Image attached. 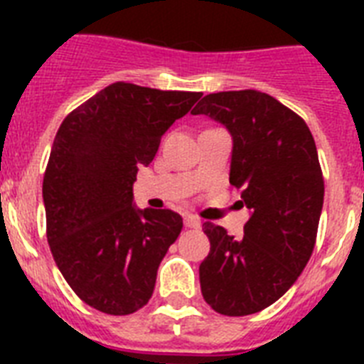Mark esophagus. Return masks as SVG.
<instances>
[{"label": "esophagus", "mask_w": 364, "mask_h": 364, "mask_svg": "<svg viewBox=\"0 0 364 364\" xmlns=\"http://www.w3.org/2000/svg\"><path fill=\"white\" fill-rule=\"evenodd\" d=\"M185 227L200 228V219L194 215H185Z\"/></svg>", "instance_id": "34e87169"}]
</instances>
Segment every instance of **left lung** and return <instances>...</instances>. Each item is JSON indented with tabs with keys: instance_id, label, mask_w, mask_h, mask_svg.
Instances as JSON below:
<instances>
[{
	"instance_id": "1",
	"label": "left lung",
	"mask_w": 364,
	"mask_h": 364,
	"mask_svg": "<svg viewBox=\"0 0 364 364\" xmlns=\"http://www.w3.org/2000/svg\"><path fill=\"white\" fill-rule=\"evenodd\" d=\"M193 115L232 134L230 185L251 210L242 240L204 223L202 296L223 316L257 314L287 293L316 247L325 194L316 141L302 117L259 90L208 94Z\"/></svg>"
}]
</instances>
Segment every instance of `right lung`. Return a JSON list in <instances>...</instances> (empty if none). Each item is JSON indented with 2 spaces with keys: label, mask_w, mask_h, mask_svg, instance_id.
Wrapping results in <instances>:
<instances>
[{
  "label": "right lung",
  "mask_w": 364,
  "mask_h": 364,
  "mask_svg": "<svg viewBox=\"0 0 364 364\" xmlns=\"http://www.w3.org/2000/svg\"><path fill=\"white\" fill-rule=\"evenodd\" d=\"M200 96L119 81L71 111L56 132L43 177L47 240L68 285L94 310L128 316L153 294L183 219L171 210H136L132 185Z\"/></svg>",
  "instance_id": "obj_1"
}]
</instances>
